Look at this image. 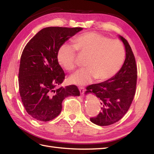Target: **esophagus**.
<instances>
[{"label": "esophagus", "mask_w": 154, "mask_h": 154, "mask_svg": "<svg viewBox=\"0 0 154 154\" xmlns=\"http://www.w3.org/2000/svg\"><path fill=\"white\" fill-rule=\"evenodd\" d=\"M79 91H80L81 94H83L84 92H85V89L83 87H80L79 88Z\"/></svg>", "instance_id": "obj_1"}]
</instances>
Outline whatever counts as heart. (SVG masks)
<instances>
[{
  "mask_svg": "<svg viewBox=\"0 0 154 154\" xmlns=\"http://www.w3.org/2000/svg\"><path fill=\"white\" fill-rule=\"evenodd\" d=\"M76 48L89 55L87 68L77 70L69 77L70 82L79 86L89 84L95 78L99 81L111 79L125 60V49L120 41L96 32H87L75 38L74 45L65 43L59 48L57 61L64 69L71 71L75 67Z\"/></svg>",
  "mask_w": 154,
  "mask_h": 154,
  "instance_id": "heart-1",
  "label": "heart"
}]
</instances>
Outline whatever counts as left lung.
Listing matches in <instances>:
<instances>
[{
  "instance_id": "8db88e82",
  "label": "left lung",
  "mask_w": 154,
  "mask_h": 154,
  "mask_svg": "<svg viewBox=\"0 0 154 154\" xmlns=\"http://www.w3.org/2000/svg\"><path fill=\"white\" fill-rule=\"evenodd\" d=\"M125 48L126 58L119 71L111 79L102 83L91 85L85 94L92 93L100 100L102 111L97 117L91 118L99 126L116 123L125 115L135 95L137 67L134 55L128 42L119 35Z\"/></svg>"
}]
</instances>
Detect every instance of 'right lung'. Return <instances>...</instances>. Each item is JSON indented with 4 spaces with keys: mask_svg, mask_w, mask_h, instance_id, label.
I'll use <instances>...</instances> for the list:
<instances>
[{
    "mask_svg": "<svg viewBox=\"0 0 154 154\" xmlns=\"http://www.w3.org/2000/svg\"><path fill=\"white\" fill-rule=\"evenodd\" d=\"M82 30L45 28L25 46L20 63L19 91L23 105L33 119L42 122L53 120L60 114L65 98L80 95L74 85L57 88L65 77L57 54L62 44Z\"/></svg>",
    "mask_w": 154,
    "mask_h": 154,
    "instance_id": "add662e5",
    "label": "right lung"
}]
</instances>
